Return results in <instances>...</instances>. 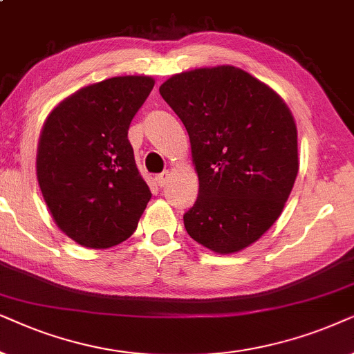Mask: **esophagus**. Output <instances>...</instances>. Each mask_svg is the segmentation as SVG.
<instances>
[{
    "mask_svg": "<svg viewBox=\"0 0 354 354\" xmlns=\"http://www.w3.org/2000/svg\"><path fill=\"white\" fill-rule=\"evenodd\" d=\"M168 180H169V171H163V173H160V174H157V176H155V183H157L160 187L167 186Z\"/></svg>",
    "mask_w": 354,
    "mask_h": 354,
    "instance_id": "1",
    "label": "esophagus"
}]
</instances>
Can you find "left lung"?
<instances>
[{"label":"left lung","instance_id":"obj_1","mask_svg":"<svg viewBox=\"0 0 354 354\" xmlns=\"http://www.w3.org/2000/svg\"><path fill=\"white\" fill-rule=\"evenodd\" d=\"M191 140L199 194L183 215L202 246L232 254L279 218L298 174V131L290 108L246 71H187L160 86Z\"/></svg>","mask_w":354,"mask_h":354}]
</instances>
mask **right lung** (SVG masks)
Listing matches in <instances>:
<instances>
[{
	"label": "right lung",
	"mask_w": 354,
	"mask_h": 354,
	"mask_svg": "<svg viewBox=\"0 0 354 354\" xmlns=\"http://www.w3.org/2000/svg\"><path fill=\"white\" fill-rule=\"evenodd\" d=\"M153 84L147 75L106 79L68 97L46 118L39 185L56 225L82 246L126 241L152 197L128 131Z\"/></svg>",
	"instance_id": "1"
}]
</instances>
